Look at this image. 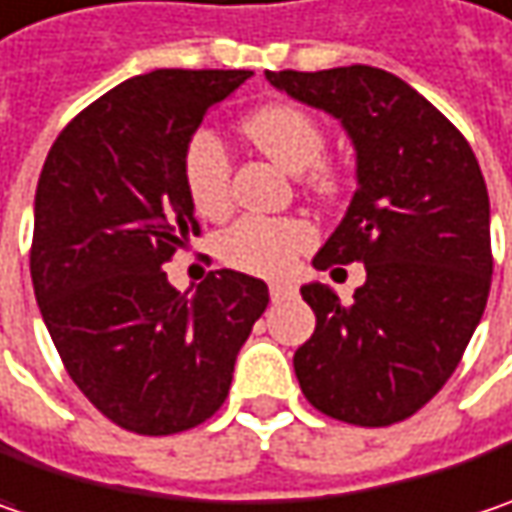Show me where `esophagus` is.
I'll use <instances>...</instances> for the list:
<instances>
[{
	"mask_svg": "<svg viewBox=\"0 0 512 512\" xmlns=\"http://www.w3.org/2000/svg\"><path fill=\"white\" fill-rule=\"evenodd\" d=\"M269 295H272V301L278 304V301H286V298H292V295H295V286L272 284L269 286Z\"/></svg>",
	"mask_w": 512,
	"mask_h": 512,
	"instance_id": "esophagus-1",
	"label": "esophagus"
}]
</instances>
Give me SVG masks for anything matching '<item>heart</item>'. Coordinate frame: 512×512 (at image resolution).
Instances as JSON below:
<instances>
[{"instance_id": "b5f03b06", "label": "heart", "mask_w": 512, "mask_h": 512, "mask_svg": "<svg viewBox=\"0 0 512 512\" xmlns=\"http://www.w3.org/2000/svg\"><path fill=\"white\" fill-rule=\"evenodd\" d=\"M246 136L257 147L272 156L289 173H304L316 165L313 182L327 185L330 173L318 165L324 153V127L318 118L298 104L260 106L243 121ZM182 182L188 199L202 217H220L231 205V159H228L223 138L211 130H199L191 136L182 156ZM313 243V231L301 220L286 217H240L228 226L217 252L228 266L260 275V278H281L292 272L298 255Z\"/></svg>"}]
</instances>
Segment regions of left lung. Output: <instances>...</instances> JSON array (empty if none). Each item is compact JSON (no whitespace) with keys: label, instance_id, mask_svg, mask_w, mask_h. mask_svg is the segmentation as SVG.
Wrapping results in <instances>:
<instances>
[{"label":"left lung","instance_id":"8db88e82","mask_svg":"<svg viewBox=\"0 0 512 512\" xmlns=\"http://www.w3.org/2000/svg\"><path fill=\"white\" fill-rule=\"evenodd\" d=\"M333 115L356 150V194L313 257L365 263L342 304L304 284L316 333L292 365L304 397L353 426H391L423 408L458 368L490 295V196L466 138L417 89L374 66L266 72Z\"/></svg>","mask_w":512,"mask_h":512}]
</instances>
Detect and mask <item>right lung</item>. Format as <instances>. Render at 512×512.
Instances as JSON below:
<instances>
[{
  "instance_id": "add662e5",
  "label": "right lung",
  "mask_w": 512,
  "mask_h": 512,
  "mask_svg": "<svg viewBox=\"0 0 512 512\" xmlns=\"http://www.w3.org/2000/svg\"><path fill=\"white\" fill-rule=\"evenodd\" d=\"M249 77H130L57 136L37 182L31 281L48 336L86 400L136 435H176L223 406L269 304V286L234 269L211 272L194 295L165 272L199 231L185 147Z\"/></svg>"
}]
</instances>
